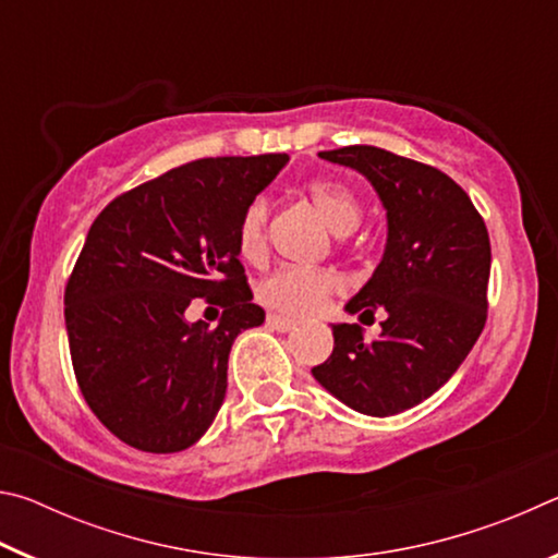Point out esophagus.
I'll list each match as a JSON object with an SVG mask.
<instances>
[{"label": "esophagus", "mask_w": 558, "mask_h": 558, "mask_svg": "<svg viewBox=\"0 0 558 558\" xmlns=\"http://www.w3.org/2000/svg\"><path fill=\"white\" fill-rule=\"evenodd\" d=\"M268 325L272 329H278V332H290V329L298 327V319L286 317V315H278V313H270L268 315Z\"/></svg>", "instance_id": "esophagus-1"}]
</instances>
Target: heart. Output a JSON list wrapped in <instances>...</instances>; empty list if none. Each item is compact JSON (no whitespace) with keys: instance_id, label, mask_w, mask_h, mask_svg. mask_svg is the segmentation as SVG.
Masks as SVG:
<instances>
[{"instance_id":"1","label":"heart","mask_w":558,"mask_h":558,"mask_svg":"<svg viewBox=\"0 0 558 558\" xmlns=\"http://www.w3.org/2000/svg\"><path fill=\"white\" fill-rule=\"evenodd\" d=\"M307 196L325 223L339 235L352 233L362 221V204L352 189L335 179H317L307 184ZM268 245V202L258 196L241 216L239 251L243 258L258 260ZM339 276L325 268H278L263 278L256 295L266 307L290 315L313 313L339 288Z\"/></svg>"}]
</instances>
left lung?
<instances>
[{
  "label": "left lung",
  "mask_w": 558,
  "mask_h": 558,
  "mask_svg": "<svg viewBox=\"0 0 558 558\" xmlns=\"http://www.w3.org/2000/svg\"><path fill=\"white\" fill-rule=\"evenodd\" d=\"M369 179L386 209V248L347 313H386L381 335L332 325L335 349L313 369L325 389L364 415L409 411L465 362L487 319L489 235L470 196L440 169L381 147L319 153Z\"/></svg>",
  "instance_id": "8db88e82"
}]
</instances>
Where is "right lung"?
<instances>
[{
  "label": "right lung",
  "mask_w": 558,
  "mask_h": 558,
  "mask_svg": "<svg viewBox=\"0 0 558 558\" xmlns=\"http://www.w3.org/2000/svg\"><path fill=\"white\" fill-rule=\"evenodd\" d=\"M288 159H196L93 221L65 286V329L83 399L128 446L179 452L214 423L233 339L266 319L239 260V223ZM196 296L225 307L214 330L185 323Z\"/></svg>",
  "instance_id": "1"
}]
</instances>
